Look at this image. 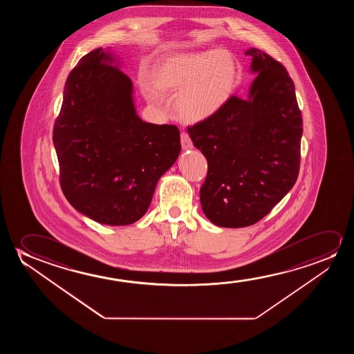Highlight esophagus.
<instances>
[{"instance_id":"esophagus-1","label":"esophagus","mask_w":354,"mask_h":354,"mask_svg":"<svg viewBox=\"0 0 354 354\" xmlns=\"http://www.w3.org/2000/svg\"><path fill=\"white\" fill-rule=\"evenodd\" d=\"M180 140H181V146H183V149H184V150H189V149H192V147H194V144H192V141L189 139V134H187L186 131H183V133H181V136H180Z\"/></svg>"}]
</instances>
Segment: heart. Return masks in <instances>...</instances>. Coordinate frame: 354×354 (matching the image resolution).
I'll list each match as a JSON object with an SVG mask.
<instances>
[{
	"label": "heart",
	"instance_id": "obj_1",
	"mask_svg": "<svg viewBox=\"0 0 354 354\" xmlns=\"http://www.w3.org/2000/svg\"><path fill=\"white\" fill-rule=\"evenodd\" d=\"M238 66L221 49L173 54L163 59L150 78L139 80L142 95L160 104L163 94H175L174 110L185 122H202L216 115L232 95Z\"/></svg>",
	"mask_w": 354,
	"mask_h": 354
}]
</instances>
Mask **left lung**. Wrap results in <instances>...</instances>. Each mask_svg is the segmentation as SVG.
Here are the masks:
<instances>
[{
  "label": "left lung",
  "mask_w": 354,
  "mask_h": 354,
  "mask_svg": "<svg viewBox=\"0 0 354 354\" xmlns=\"http://www.w3.org/2000/svg\"><path fill=\"white\" fill-rule=\"evenodd\" d=\"M257 73L245 97L189 127L208 160L199 191L205 216L221 227L260 221L295 185L300 170L302 116L286 68L260 49L245 52Z\"/></svg>",
  "instance_id": "1"
}]
</instances>
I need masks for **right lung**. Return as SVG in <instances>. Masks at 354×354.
I'll list each match as a JSON object with an SVG mask.
<instances>
[{"mask_svg": "<svg viewBox=\"0 0 354 354\" xmlns=\"http://www.w3.org/2000/svg\"><path fill=\"white\" fill-rule=\"evenodd\" d=\"M53 142L68 203L112 226L144 216L181 150L178 127L136 115L131 78L102 48L86 54L68 75Z\"/></svg>", "mask_w": 354, "mask_h": 354, "instance_id": "obj_1", "label": "right lung"}]
</instances>
